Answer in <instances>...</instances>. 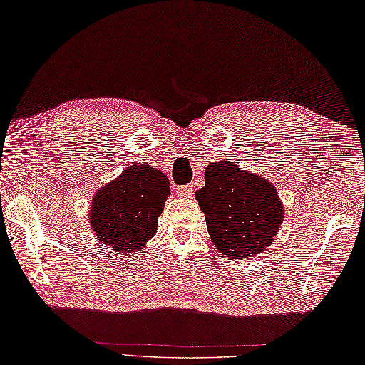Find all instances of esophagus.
I'll return each instance as SVG.
<instances>
[{
  "label": "esophagus",
  "mask_w": 365,
  "mask_h": 365,
  "mask_svg": "<svg viewBox=\"0 0 365 365\" xmlns=\"http://www.w3.org/2000/svg\"><path fill=\"white\" fill-rule=\"evenodd\" d=\"M176 192L180 197H190L192 195V185L190 184H185V185H178Z\"/></svg>",
  "instance_id": "obj_1"
}]
</instances>
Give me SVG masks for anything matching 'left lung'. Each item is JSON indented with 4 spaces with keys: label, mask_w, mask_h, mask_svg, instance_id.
Instances as JSON below:
<instances>
[{
    "label": "left lung",
    "mask_w": 365,
    "mask_h": 365,
    "mask_svg": "<svg viewBox=\"0 0 365 365\" xmlns=\"http://www.w3.org/2000/svg\"><path fill=\"white\" fill-rule=\"evenodd\" d=\"M204 180L197 200L217 250L232 259H247L272 243L283 220L272 184L229 161L212 163Z\"/></svg>",
    "instance_id": "left-lung-1"
}]
</instances>
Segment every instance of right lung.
Returning a JSON list of instances; mask_svg holds the SVG:
<instances>
[{"label":"right lung","mask_w":365,"mask_h":365,"mask_svg":"<svg viewBox=\"0 0 365 365\" xmlns=\"http://www.w3.org/2000/svg\"><path fill=\"white\" fill-rule=\"evenodd\" d=\"M168 195L170 182L163 172L147 164L131 165L96 193L91 227L111 250L135 252L156 234Z\"/></svg>","instance_id":"right-lung-1"}]
</instances>
